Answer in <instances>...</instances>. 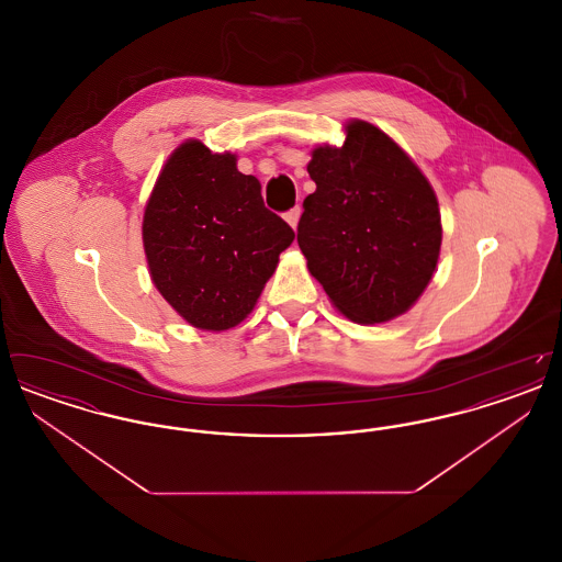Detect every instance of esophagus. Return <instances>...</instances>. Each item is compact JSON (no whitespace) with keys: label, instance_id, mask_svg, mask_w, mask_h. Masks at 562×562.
<instances>
[{"label":"esophagus","instance_id":"esophagus-1","mask_svg":"<svg viewBox=\"0 0 562 562\" xmlns=\"http://www.w3.org/2000/svg\"><path fill=\"white\" fill-rule=\"evenodd\" d=\"M299 216H301V209H299V206H294L289 213L284 214V218L289 221V225H291L293 229H296V225H299Z\"/></svg>","mask_w":562,"mask_h":562}]
</instances>
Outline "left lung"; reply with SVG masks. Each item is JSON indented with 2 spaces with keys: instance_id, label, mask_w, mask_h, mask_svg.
I'll return each instance as SVG.
<instances>
[{
  "instance_id": "8db88e82",
  "label": "left lung",
  "mask_w": 562,
  "mask_h": 562,
  "mask_svg": "<svg viewBox=\"0 0 562 562\" xmlns=\"http://www.w3.org/2000/svg\"><path fill=\"white\" fill-rule=\"evenodd\" d=\"M341 147H316L296 241L333 305L360 324L392 321L426 291L440 255L436 193L401 147L351 120Z\"/></svg>"
}]
</instances>
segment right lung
<instances>
[{
	"mask_svg": "<svg viewBox=\"0 0 562 562\" xmlns=\"http://www.w3.org/2000/svg\"><path fill=\"white\" fill-rule=\"evenodd\" d=\"M291 225L263 204L236 156L188 140L161 168L143 216V246L161 296L191 326L240 324L291 246Z\"/></svg>",
	"mask_w": 562,
	"mask_h": 562,
	"instance_id": "right-lung-1",
	"label": "right lung"
}]
</instances>
